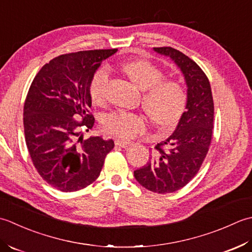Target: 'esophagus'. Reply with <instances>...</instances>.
I'll return each mask as SVG.
<instances>
[{
    "instance_id": "esophagus-1",
    "label": "esophagus",
    "mask_w": 252,
    "mask_h": 252,
    "mask_svg": "<svg viewBox=\"0 0 252 252\" xmlns=\"http://www.w3.org/2000/svg\"><path fill=\"white\" fill-rule=\"evenodd\" d=\"M115 145L122 147V148H127L132 145V142L129 140H123V139H116L115 140Z\"/></svg>"
}]
</instances>
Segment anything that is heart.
I'll use <instances>...</instances> for the list:
<instances>
[{"label": "heart", "mask_w": 252, "mask_h": 252, "mask_svg": "<svg viewBox=\"0 0 252 252\" xmlns=\"http://www.w3.org/2000/svg\"><path fill=\"white\" fill-rule=\"evenodd\" d=\"M123 70L136 86L145 90L142 105L152 122L163 128L172 127L181 120L187 104V94L176 80L163 79L164 73L156 65L145 60H133L123 65ZM110 80L106 67L97 69L90 83V95L94 102L104 100ZM147 122L138 113L116 111L103 120L104 130L110 135L130 139L143 132Z\"/></svg>", "instance_id": "obj_1"}]
</instances>
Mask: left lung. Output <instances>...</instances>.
<instances>
[{"label": "left lung", "mask_w": 252, "mask_h": 252, "mask_svg": "<svg viewBox=\"0 0 252 252\" xmlns=\"http://www.w3.org/2000/svg\"><path fill=\"white\" fill-rule=\"evenodd\" d=\"M153 50L171 58L182 70L187 85L186 111L175 131L158 143L147 165L133 176L148 190L169 193L186 186L201 167L212 139L214 104L210 81L196 62L171 47Z\"/></svg>", "instance_id": "1"}]
</instances>
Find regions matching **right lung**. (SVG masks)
Here are the masks:
<instances>
[{
  "mask_svg": "<svg viewBox=\"0 0 252 252\" xmlns=\"http://www.w3.org/2000/svg\"><path fill=\"white\" fill-rule=\"evenodd\" d=\"M117 49L79 51L51 60L35 75L24 105L25 139L40 176L63 192L99 177L114 141L84 139L94 127L90 83L102 61Z\"/></svg>",
  "mask_w": 252,
  "mask_h": 252,
  "instance_id": "right-lung-1",
  "label": "right lung"
}]
</instances>
